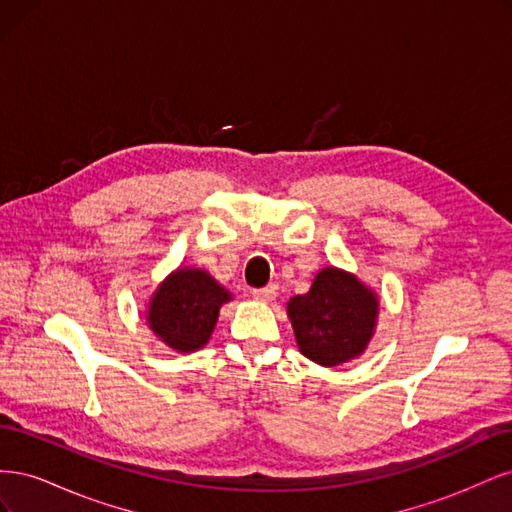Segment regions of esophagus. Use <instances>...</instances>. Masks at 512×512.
I'll use <instances>...</instances> for the list:
<instances>
[{
    "label": "esophagus",
    "instance_id": "esophagus-1",
    "mask_svg": "<svg viewBox=\"0 0 512 512\" xmlns=\"http://www.w3.org/2000/svg\"><path fill=\"white\" fill-rule=\"evenodd\" d=\"M252 297L258 299V301L271 303V301L277 297V286H275V284H269V286H265V288H254V290H252Z\"/></svg>",
    "mask_w": 512,
    "mask_h": 512
}]
</instances>
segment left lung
Masks as SVG:
<instances>
[{
    "label": "left lung",
    "instance_id": "8db88e82",
    "mask_svg": "<svg viewBox=\"0 0 512 512\" xmlns=\"http://www.w3.org/2000/svg\"><path fill=\"white\" fill-rule=\"evenodd\" d=\"M378 299L354 275L322 269L307 294L288 303V316L301 352L324 367L348 363L371 339Z\"/></svg>",
    "mask_w": 512,
    "mask_h": 512
}]
</instances>
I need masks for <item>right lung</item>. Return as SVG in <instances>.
Wrapping results in <instances>:
<instances>
[{
	"label": "right lung",
	"instance_id": "1",
	"mask_svg": "<svg viewBox=\"0 0 512 512\" xmlns=\"http://www.w3.org/2000/svg\"><path fill=\"white\" fill-rule=\"evenodd\" d=\"M230 301L213 277L198 269H179L158 288L149 305V327L170 348H203L213 333L220 307Z\"/></svg>",
	"mask_w": 512,
	"mask_h": 512
}]
</instances>
